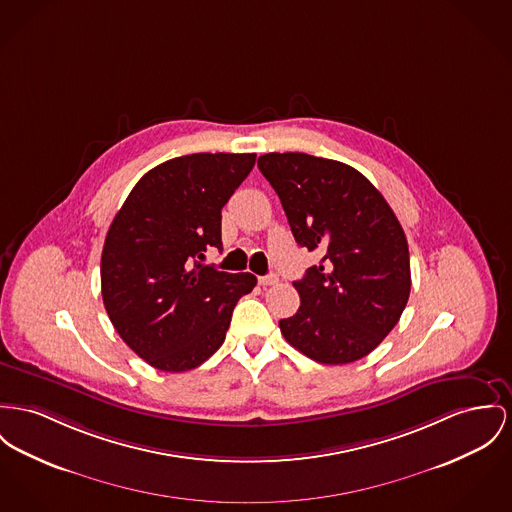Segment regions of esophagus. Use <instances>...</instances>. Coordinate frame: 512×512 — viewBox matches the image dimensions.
Instances as JSON below:
<instances>
[{"mask_svg":"<svg viewBox=\"0 0 512 512\" xmlns=\"http://www.w3.org/2000/svg\"><path fill=\"white\" fill-rule=\"evenodd\" d=\"M279 279H277V275L275 273H270V275H262V277H258V283L262 285V287H270V285H275Z\"/></svg>","mask_w":512,"mask_h":512,"instance_id":"esophagus-1","label":"esophagus"}]
</instances>
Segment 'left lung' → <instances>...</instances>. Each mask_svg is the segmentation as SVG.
<instances>
[{
	"label": "left lung",
	"mask_w": 512,
	"mask_h": 512,
	"mask_svg": "<svg viewBox=\"0 0 512 512\" xmlns=\"http://www.w3.org/2000/svg\"><path fill=\"white\" fill-rule=\"evenodd\" d=\"M258 169L279 196L297 244L322 250L293 287L301 307L279 320L283 338L312 361L369 355L408 305V240L375 186L353 167L307 153H268Z\"/></svg>",
	"instance_id": "obj_1"
}]
</instances>
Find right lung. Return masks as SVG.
Instances as JSON below:
<instances>
[{
    "label": "right lung",
    "instance_id": "1",
    "mask_svg": "<svg viewBox=\"0 0 512 512\" xmlns=\"http://www.w3.org/2000/svg\"><path fill=\"white\" fill-rule=\"evenodd\" d=\"M256 153H194L145 172L104 240L101 289L120 338L151 367L184 373L225 341L252 273L200 264L221 248V209Z\"/></svg>",
    "mask_w": 512,
    "mask_h": 512
}]
</instances>
